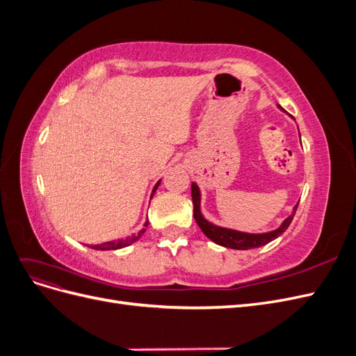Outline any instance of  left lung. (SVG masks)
Returning <instances> with one entry per match:
<instances>
[{
    "instance_id": "obj_1",
    "label": "left lung",
    "mask_w": 356,
    "mask_h": 356,
    "mask_svg": "<svg viewBox=\"0 0 356 356\" xmlns=\"http://www.w3.org/2000/svg\"><path fill=\"white\" fill-rule=\"evenodd\" d=\"M279 108H281V106H279ZM191 197H193V204H195V208H193V215H195V220L200 227V230L207 234L212 242L221 245L224 248H230V250H254V248H260L263 245H267L268 242L275 241L288 229V225L291 224V221H293L298 207L297 203L291 215H288L277 229L266 232V233H246V232H239L234 229L221 227V225L213 224L203 217L202 209H200L202 195L196 182H191Z\"/></svg>"
}]
</instances>
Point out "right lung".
<instances>
[{
	"label": "right lung",
	"mask_w": 356,
	"mask_h": 356,
	"mask_svg": "<svg viewBox=\"0 0 356 356\" xmlns=\"http://www.w3.org/2000/svg\"><path fill=\"white\" fill-rule=\"evenodd\" d=\"M160 181L161 179H159L157 181V184L154 186V188H153V191H152V197L154 196V193H156V190H157V187L160 186ZM149 197V199H152ZM148 225V220L144 222V229H141L139 230L136 234H132V236H127V238H124V239H120V241H110V242H105V243H101V245H92L90 248H93V250H98V251H113V250H122V248H124V246H129V245H132L134 242H136L139 238H141V236L144 234V232H145V227Z\"/></svg>",
	"instance_id": "obj_1"
}]
</instances>
